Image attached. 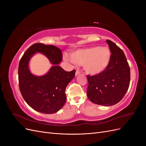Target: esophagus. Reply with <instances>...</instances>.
<instances>
[{
	"label": "esophagus",
	"mask_w": 146,
	"mask_h": 146,
	"mask_svg": "<svg viewBox=\"0 0 146 146\" xmlns=\"http://www.w3.org/2000/svg\"><path fill=\"white\" fill-rule=\"evenodd\" d=\"M80 71H78V70H76V76H78V75H79L80 74Z\"/></svg>",
	"instance_id": "obj_1"
}]
</instances>
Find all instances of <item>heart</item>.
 I'll list each match as a JSON object with an SVG mask.
<instances>
[{"mask_svg":"<svg viewBox=\"0 0 146 146\" xmlns=\"http://www.w3.org/2000/svg\"><path fill=\"white\" fill-rule=\"evenodd\" d=\"M64 60L72 63L83 65L85 72L97 76L107 69L111 60V52L107 47L94 46L80 48L70 53V57L65 55Z\"/></svg>","mask_w":146,"mask_h":146,"instance_id":"1","label":"heart"}]
</instances>
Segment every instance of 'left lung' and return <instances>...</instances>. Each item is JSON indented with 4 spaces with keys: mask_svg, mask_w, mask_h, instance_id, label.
Masks as SVG:
<instances>
[{
    "mask_svg": "<svg viewBox=\"0 0 146 146\" xmlns=\"http://www.w3.org/2000/svg\"><path fill=\"white\" fill-rule=\"evenodd\" d=\"M106 42L111 52L110 64L102 74L87 76V96L95 104L111 106L121 101L126 94L130 85V70L122 49L111 41Z\"/></svg>",
    "mask_w": 146,
    "mask_h": 146,
    "instance_id": "1",
    "label": "left lung"
}]
</instances>
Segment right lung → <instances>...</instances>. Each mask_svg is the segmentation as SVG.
Returning <instances> with one entry per match:
<instances>
[{
	"label": "right lung",
	"mask_w": 146,
	"mask_h": 146,
	"mask_svg": "<svg viewBox=\"0 0 146 146\" xmlns=\"http://www.w3.org/2000/svg\"><path fill=\"white\" fill-rule=\"evenodd\" d=\"M36 52L45 55L53 66L41 76L30 72L29 62ZM63 59L59 48L36 43L31 46L19 61L18 78L19 89L24 99L31 108L44 114L56 113L66 101L65 89L75 77L76 70L67 72L58 64Z\"/></svg>",
	"instance_id": "add662e5"
}]
</instances>
